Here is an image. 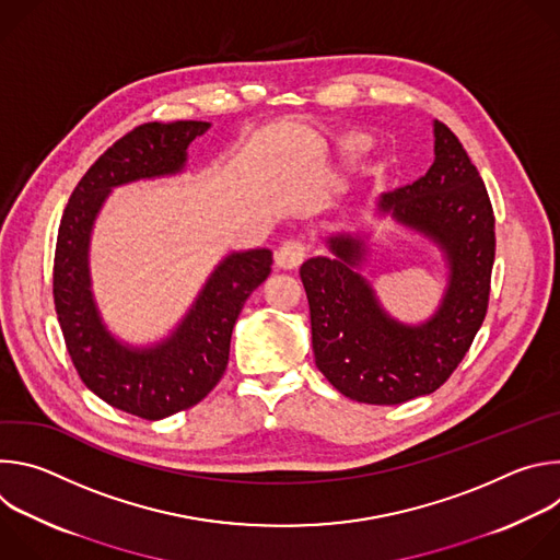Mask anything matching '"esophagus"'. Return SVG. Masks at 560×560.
Here are the masks:
<instances>
[{
  "label": "esophagus",
  "mask_w": 560,
  "mask_h": 560,
  "mask_svg": "<svg viewBox=\"0 0 560 560\" xmlns=\"http://www.w3.org/2000/svg\"><path fill=\"white\" fill-rule=\"evenodd\" d=\"M305 259V248L299 242H285L277 253H275V264L281 270H296Z\"/></svg>",
  "instance_id": "obj_1"
}]
</instances>
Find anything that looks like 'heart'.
Returning <instances> with one entry per match:
<instances>
[{"label":"heart","mask_w":560,"mask_h":560,"mask_svg":"<svg viewBox=\"0 0 560 560\" xmlns=\"http://www.w3.org/2000/svg\"><path fill=\"white\" fill-rule=\"evenodd\" d=\"M343 145H346L348 150H361V148L365 145V141H363L361 137H350V139L343 141Z\"/></svg>","instance_id":"heart-1"}]
</instances>
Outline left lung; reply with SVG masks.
<instances>
[{
  "label": "left lung",
  "mask_w": 560,
  "mask_h": 560,
  "mask_svg": "<svg viewBox=\"0 0 560 560\" xmlns=\"http://www.w3.org/2000/svg\"><path fill=\"white\" fill-rule=\"evenodd\" d=\"M376 214L428 236L443 253L447 288L423 324L387 314L361 275L368 234H330V255L307 259L299 275L316 368L352 401L398 406L439 389L483 324L497 250L494 210L456 135L434 121V164L412 186L381 195Z\"/></svg>",
  "instance_id": "1"
}]
</instances>
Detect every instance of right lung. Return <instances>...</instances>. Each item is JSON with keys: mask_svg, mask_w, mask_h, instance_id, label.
Returning a JSON list of instances; mask_svg holds the SVG:
<instances>
[{"mask_svg": "<svg viewBox=\"0 0 560 560\" xmlns=\"http://www.w3.org/2000/svg\"><path fill=\"white\" fill-rule=\"evenodd\" d=\"M208 128V121H152L130 130L77 184L57 232L52 296L68 354L102 401L148 421L197 406L219 383L236 316L253 290L268 279L272 253H230L166 339L130 346L108 330L97 307L89 261L91 234L113 188L184 173L188 145Z\"/></svg>", "mask_w": 560, "mask_h": 560, "instance_id": "add662e5", "label": "right lung"}]
</instances>
